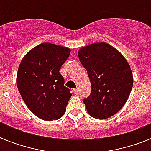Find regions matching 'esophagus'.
Instances as JSON below:
<instances>
[{"mask_svg": "<svg viewBox=\"0 0 151 151\" xmlns=\"http://www.w3.org/2000/svg\"><path fill=\"white\" fill-rule=\"evenodd\" d=\"M73 92H74V94L78 95V93H79V90H78V88H76V89H73Z\"/></svg>", "mask_w": 151, "mask_h": 151, "instance_id": "esophagus-1", "label": "esophagus"}]
</instances>
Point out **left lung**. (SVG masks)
Listing matches in <instances>:
<instances>
[{"instance_id": "left-lung-1", "label": "left lung", "mask_w": 151, "mask_h": 151, "mask_svg": "<svg viewBox=\"0 0 151 151\" xmlns=\"http://www.w3.org/2000/svg\"><path fill=\"white\" fill-rule=\"evenodd\" d=\"M78 57L87 70L92 92L84 99L88 114L106 119L125 104L133 85V76L126 59L105 42H96L79 49Z\"/></svg>"}]
</instances>
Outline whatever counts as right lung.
<instances>
[{"label": "right lung", "mask_w": 151, "mask_h": 151, "mask_svg": "<svg viewBox=\"0 0 151 151\" xmlns=\"http://www.w3.org/2000/svg\"><path fill=\"white\" fill-rule=\"evenodd\" d=\"M70 54L69 48L46 42L32 48L20 63L18 90L27 107L41 119L52 122L66 112L72 94L59 70Z\"/></svg>", "instance_id": "obj_1"}]
</instances>
